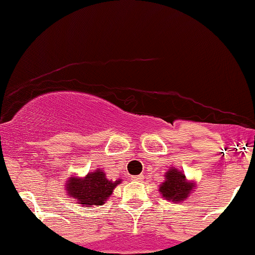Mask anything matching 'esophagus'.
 Masks as SVG:
<instances>
[{
	"mask_svg": "<svg viewBox=\"0 0 255 255\" xmlns=\"http://www.w3.org/2000/svg\"><path fill=\"white\" fill-rule=\"evenodd\" d=\"M132 178H133V180H134V181H141V180H143V175L132 176Z\"/></svg>",
	"mask_w": 255,
	"mask_h": 255,
	"instance_id": "1",
	"label": "esophagus"
}]
</instances>
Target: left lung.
I'll use <instances>...</instances> for the list:
<instances>
[{
  "label": "left lung",
  "instance_id": "1",
  "mask_svg": "<svg viewBox=\"0 0 255 255\" xmlns=\"http://www.w3.org/2000/svg\"><path fill=\"white\" fill-rule=\"evenodd\" d=\"M194 182L189 181L182 171L172 167L165 173V181L160 185V192L168 201L181 203L194 190Z\"/></svg>",
  "mask_w": 255,
  "mask_h": 255
}]
</instances>
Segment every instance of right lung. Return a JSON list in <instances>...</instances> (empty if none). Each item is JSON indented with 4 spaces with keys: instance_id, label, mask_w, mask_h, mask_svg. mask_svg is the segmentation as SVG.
Wrapping results in <instances>:
<instances>
[{
    "instance_id": "1",
    "label": "right lung",
    "mask_w": 255,
    "mask_h": 255,
    "mask_svg": "<svg viewBox=\"0 0 255 255\" xmlns=\"http://www.w3.org/2000/svg\"><path fill=\"white\" fill-rule=\"evenodd\" d=\"M122 182L121 178L112 181L108 180L102 170H95L88 173L85 177L71 176L66 181V194L75 199L78 204L87 208L93 205H103L112 195L117 185Z\"/></svg>"
}]
</instances>
